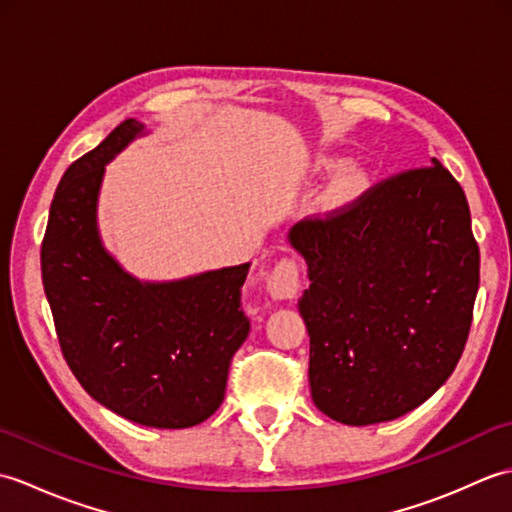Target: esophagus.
I'll use <instances>...</instances> for the list:
<instances>
[{"label": "esophagus", "instance_id": "34e87169", "mask_svg": "<svg viewBox=\"0 0 512 512\" xmlns=\"http://www.w3.org/2000/svg\"><path fill=\"white\" fill-rule=\"evenodd\" d=\"M266 290L273 299H295L301 290V266L297 259H279L275 268L270 270Z\"/></svg>", "mask_w": 512, "mask_h": 512}]
</instances>
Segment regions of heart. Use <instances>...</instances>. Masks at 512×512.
Wrapping results in <instances>:
<instances>
[{"instance_id": "b5f03b06", "label": "heart", "mask_w": 512, "mask_h": 512, "mask_svg": "<svg viewBox=\"0 0 512 512\" xmlns=\"http://www.w3.org/2000/svg\"><path fill=\"white\" fill-rule=\"evenodd\" d=\"M358 184H361V180H358L356 173H345V176H341L339 180L334 182V187H332V200H345V198H350V195L358 189Z\"/></svg>"}]
</instances>
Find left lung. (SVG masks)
<instances>
[{"mask_svg": "<svg viewBox=\"0 0 512 512\" xmlns=\"http://www.w3.org/2000/svg\"><path fill=\"white\" fill-rule=\"evenodd\" d=\"M394 173L292 226L310 288V391L365 427L405 416L447 383L471 332L480 246L460 182L440 160Z\"/></svg>", "mask_w": 512, "mask_h": 512, "instance_id": "1", "label": "left lung"}]
</instances>
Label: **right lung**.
I'll return each mask as SVG.
<instances>
[{"label":"right lung","instance_id":"add662e5","mask_svg":"<svg viewBox=\"0 0 512 512\" xmlns=\"http://www.w3.org/2000/svg\"><path fill=\"white\" fill-rule=\"evenodd\" d=\"M140 132L127 118L63 173L41 277L63 358L83 389L127 420L184 429L222 405L228 367L250 330L242 310L250 264L140 284L105 253L96 233L105 162Z\"/></svg>","mask_w":512,"mask_h":512}]
</instances>
